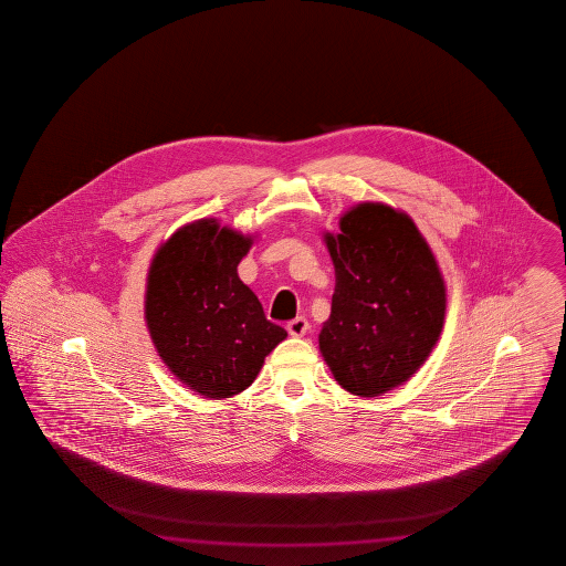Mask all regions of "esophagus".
Instances as JSON below:
<instances>
[{"label": "esophagus", "instance_id": "34e87169", "mask_svg": "<svg viewBox=\"0 0 566 566\" xmlns=\"http://www.w3.org/2000/svg\"><path fill=\"white\" fill-rule=\"evenodd\" d=\"M289 335L291 336H303L308 331V321L303 316H297L295 321H291L287 325Z\"/></svg>", "mask_w": 566, "mask_h": 566}]
</instances>
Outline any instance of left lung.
Returning <instances> with one entry per match:
<instances>
[{
  "label": "left lung",
  "instance_id": "1",
  "mask_svg": "<svg viewBox=\"0 0 566 566\" xmlns=\"http://www.w3.org/2000/svg\"><path fill=\"white\" fill-rule=\"evenodd\" d=\"M338 230L323 233L336 283L318 348L346 392L374 398L428 360L443 328L446 281L406 211L360 201Z\"/></svg>",
  "mask_w": 566,
  "mask_h": 566
}]
</instances>
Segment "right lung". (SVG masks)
<instances>
[{"mask_svg":"<svg viewBox=\"0 0 566 566\" xmlns=\"http://www.w3.org/2000/svg\"><path fill=\"white\" fill-rule=\"evenodd\" d=\"M253 241L216 218L190 221L160 243L146 275L144 321L156 353L210 400L243 392L287 336L238 275Z\"/></svg>","mask_w":566,"mask_h":566,"instance_id":"obj_1","label":"right lung"}]
</instances>
